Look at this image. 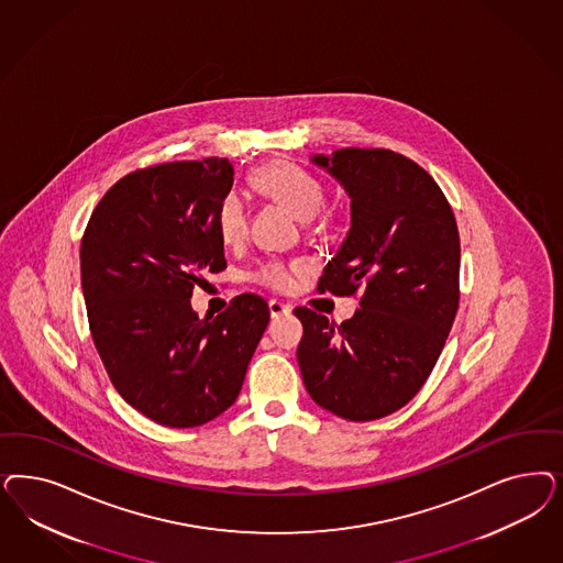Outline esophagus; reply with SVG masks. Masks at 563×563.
I'll list each match as a JSON object with an SVG mask.
<instances>
[{"label":"esophagus","instance_id":"esophagus-1","mask_svg":"<svg viewBox=\"0 0 563 563\" xmlns=\"http://www.w3.org/2000/svg\"><path fill=\"white\" fill-rule=\"evenodd\" d=\"M269 312H272L273 319H277V317H284V314H290L291 309L279 300H269Z\"/></svg>","mask_w":563,"mask_h":563}]
</instances>
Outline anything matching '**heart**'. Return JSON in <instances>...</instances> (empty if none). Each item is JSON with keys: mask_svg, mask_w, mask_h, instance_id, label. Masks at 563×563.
<instances>
[{"mask_svg": "<svg viewBox=\"0 0 563 563\" xmlns=\"http://www.w3.org/2000/svg\"><path fill=\"white\" fill-rule=\"evenodd\" d=\"M251 184L265 197L288 209L298 221H310L325 202L323 184L302 167L290 162H267L258 165L251 176ZM218 232L225 244H236L246 232L244 202L236 195L223 197L218 207ZM256 279L265 286L286 290L291 286V269L279 261L265 263Z\"/></svg>", "mask_w": 563, "mask_h": 563, "instance_id": "heart-1", "label": "heart"}]
</instances>
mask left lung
Returning a JSON list of instances; mask_svg holds the SVG:
<instances>
[{
  "instance_id": "1",
  "label": "left lung",
  "mask_w": 563,
  "mask_h": 563,
  "mask_svg": "<svg viewBox=\"0 0 563 563\" xmlns=\"http://www.w3.org/2000/svg\"><path fill=\"white\" fill-rule=\"evenodd\" d=\"M310 162L350 197V230L319 291H361V309L333 325L294 310L302 382L321 408L364 422L406 406L429 379L460 302V236L437 181L387 148L347 146Z\"/></svg>"
}]
</instances>
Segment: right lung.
<instances>
[{"instance_id":"1","label":"right lung","mask_w":563,"mask_h":563,"mask_svg":"<svg viewBox=\"0 0 563 563\" xmlns=\"http://www.w3.org/2000/svg\"><path fill=\"white\" fill-rule=\"evenodd\" d=\"M234 165H153L115 181L95 207L80 244V279L92 342L128 404L157 424L200 427L242 389L269 307L236 296L216 319H199L190 296L225 269L219 202Z\"/></svg>"}]
</instances>
